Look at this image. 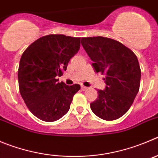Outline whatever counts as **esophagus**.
Here are the masks:
<instances>
[{
  "instance_id": "esophagus-1",
  "label": "esophagus",
  "mask_w": 158,
  "mask_h": 158,
  "mask_svg": "<svg viewBox=\"0 0 158 158\" xmlns=\"http://www.w3.org/2000/svg\"><path fill=\"white\" fill-rule=\"evenodd\" d=\"M81 89H82V90L85 91L86 90V89H88V87H86V86H81Z\"/></svg>"
}]
</instances>
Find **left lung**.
<instances>
[{"label":"left lung","mask_w":158,"mask_h":158,"mask_svg":"<svg viewBox=\"0 0 158 158\" xmlns=\"http://www.w3.org/2000/svg\"><path fill=\"white\" fill-rule=\"evenodd\" d=\"M81 44L97 72L105 74L106 87L90 104L93 112L112 121L126 114L140 85L141 71L135 54L118 41L103 36L83 37Z\"/></svg>","instance_id":"obj_1"}]
</instances>
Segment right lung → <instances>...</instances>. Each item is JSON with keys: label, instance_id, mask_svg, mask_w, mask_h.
<instances>
[{"label": "right lung", "instance_id": "add662e5", "mask_svg": "<svg viewBox=\"0 0 158 158\" xmlns=\"http://www.w3.org/2000/svg\"><path fill=\"white\" fill-rule=\"evenodd\" d=\"M80 48V38L48 35L23 52L19 62V91L32 114L44 122L61 118L70 108L80 86L59 82L68 64Z\"/></svg>", "mask_w": 158, "mask_h": 158}]
</instances>
